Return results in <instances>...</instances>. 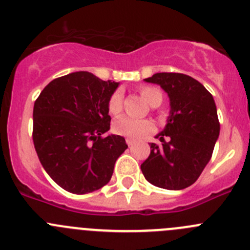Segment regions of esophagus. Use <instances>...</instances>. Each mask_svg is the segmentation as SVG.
I'll return each instance as SVG.
<instances>
[{
    "mask_svg": "<svg viewBox=\"0 0 250 250\" xmlns=\"http://www.w3.org/2000/svg\"><path fill=\"white\" fill-rule=\"evenodd\" d=\"M134 142H136V141H134V139H132V138H127V139H125V143H127L129 146H133V144H134Z\"/></svg>",
    "mask_w": 250,
    "mask_h": 250,
    "instance_id": "1",
    "label": "esophagus"
}]
</instances>
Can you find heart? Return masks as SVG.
Wrapping results in <instances>:
<instances>
[{"instance_id": "1", "label": "heart", "mask_w": 250, "mask_h": 250, "mask_svg": "<svg viewBox=\"0 0 250 250\" xmlns=\"http://www.w3.org/2000/svg\"><path fill=\"white\" fill-rule=\"evenodd\" d=\"M139 92H141L142 97L151 106H158L163 100L162 91L158 87H154V86H143V87H141ZM107 107H108L109 113L113 114V116H117L122 111V91L117 90L112 93L111 97L108 99ZM113 130L120 136L128 137V138H142V137L148 136L151 132H154V125L150 121L136 120V118L123 116L113 123Z\"/></svg>"}]
</instances>
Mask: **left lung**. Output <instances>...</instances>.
Listing matches in <instances>:
<instances>
[{
    "label": "left lung",
    "instance_id": "8db88e82",
    "mask_svg": "<svg viewBox=\"0 0 250 250\" xmlns=\"http://www.w3.org/2000/svg\"><path fill=\"white\" fill-rule=\"evenodd\" d=\"M146 81L167 93L170 114L157 136L162 144H150L142 172L154 186L183 190L199 179L212 157L220 136L216 104L202 83L185 74L158 72Z\"/></svg>",
    "mask_w": 250,
    "mask_h": 250
}]
</instances>
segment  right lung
Masks as SVG:
<instances>
[{
  "label": "right lung",
  "instance_id": "add662e5",
  "mask_svg": "<svg viewBox=\"0 0 250 250\" xmlns=\"http://www.w3.org/2000/svg\"><path fill=\"white\" fill-rule=\"evenodd\" d=\"M118 83L87 71L54 79L34 102L33 143L44 170L60 188L76 195L106 185L114 163L128 148L109 129L108 99Z\"/></svg>",
  "mask_w": 250,
  "mask_h": 250
}]
</instances>
